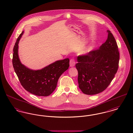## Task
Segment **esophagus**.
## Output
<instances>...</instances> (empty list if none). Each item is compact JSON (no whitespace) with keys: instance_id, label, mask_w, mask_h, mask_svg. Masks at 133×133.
<instances>
[{"instance_id":"34e87169","label":"esophagus","mask_w":133,"mask_h":133,"mask_svg":"<svg viewBox=\"0 0 133 133\" xmlns=\"http://www.w3.org/2000/svg\"><path fill=\"white\" fill-rule=\"evenodd\" d=\"M75 65V61L74 59H71L70 61V66L74 67Z\"/></svg>"}]
</instances>
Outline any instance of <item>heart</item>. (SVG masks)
Listing matches in <instances>:
<instances>
[{
	"mask_svg": "<svg viewBox=\"0 0 133 133\" xmlns=\"http://www.w3.org/2000/svg\"><path fill=\"white\" fill-rule=\"evenodd\" d=\"M93 49V46L91 45L88 46V47H86L84 49H83L82 52L83 55H87L89 53H90Z\"/></svg>",
	"mask_w": 133,
	"mask_h": 133,
	"instance_id": "b5f03b06",
	"label": "heart"
}]
</instances>
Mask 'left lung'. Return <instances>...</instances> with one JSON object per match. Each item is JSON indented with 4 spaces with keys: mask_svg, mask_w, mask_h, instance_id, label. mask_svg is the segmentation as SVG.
<instances>
[{
    "mask_svg": "<svg viewBox=\"0 0 133 133\" xmlns=\"http://www.w3.org/2000/svg\"><path fill=\"white\" fill-rule=\"evenodd\" d=\"M107 32V40L98 49L77 58L78 82L85 94L95 95L105 90L118 69V47L112 33Z\"/></svg>",
    "mask_w": 133,
    "mask_h": 133,
    "instance_id": "left-lung-1",
    "label": "left lung"
}]
</instances>
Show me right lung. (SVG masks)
<instances>
[{"instance_id": "obj_1", "label": "right lung", "mask_w": 133, "mask_h": 133, "mask_svg": "<svg viewBox=\"0 0 133 133\" xmlns=\"http://www.w3.org/2000/svg\"><path fill=\"white\" fill-rule=\"evenodd\" d=\"M24 31L20 34L13 48L12 64L21 85L26 91L38 96H48L57 86L60 76L69 68V59L66 58L42 68L32 70L21 62L18 56V44Z\"/></svg>"}]
</instances>
